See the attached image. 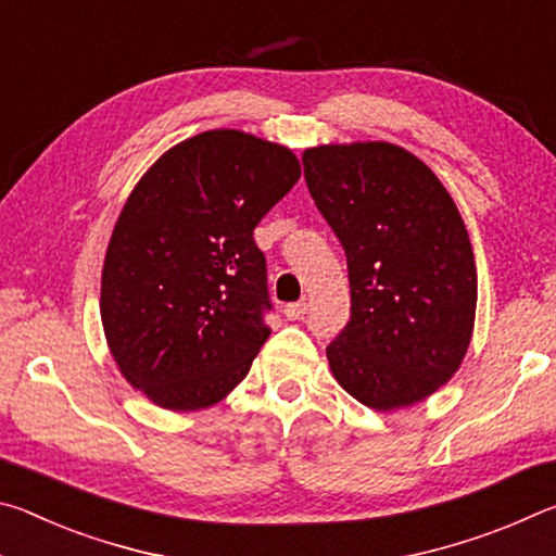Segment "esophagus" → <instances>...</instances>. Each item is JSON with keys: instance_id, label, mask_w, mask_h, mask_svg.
<instances>
[{"instance_id": "1", "label": "esophagus", "mask_w": 556, "mask_h": 556, "mask_svg": "<svg viewBox=\"0 0 556 556\" xmlns=\"http://www.w3.org/2000/svg\"><path fill=\"white\" fill-rule=\"evenodd\" d=\"M306 312H308L306 301H296V304H287V306H285V316L289 318V321H296V318H304Z\"/></svg>"}]
</instances>
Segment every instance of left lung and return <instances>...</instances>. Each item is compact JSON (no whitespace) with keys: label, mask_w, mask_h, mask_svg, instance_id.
Here are the masks:
<instances>
[{"label":"left lung","mask_w":556,"mask_h":556,"mask_svg":"<svg viewBox=\"0 0 556 556\" xmlns=\"http://www.w3.org/2000/svg\"><path fill=\"white\" fill-rule=\"evenodd\" d=\"M301 162L348 257L351 321L326 348L336 382L375 412L425 402L460 368L476 324V257L454 199L390 142L318 144Z\"/></svg>","instance_id":"left-lung-1"}]
</instances>
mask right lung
Instances as JSON below:
<instances>
[{"label": "right lung", "mask_w": 556, "mask_h": 556, "mask_svg": "<svg viewBox=\"0 0 556 556\" xmlns=\"http://www.w3.org/2000/svg\"><path fill=\"white\" fill-rule=\"evenodd\" d=\"M289 147L208 129L156 159L112 228L102 331L131 388L168 412L228 397L269 338L257 223L299 181Z\"/></svg>", "instance_id": "right-lung-1"}]
</instances>
